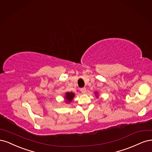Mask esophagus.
Wrapping results in <instances>:
<instances>
[{
	"mask_svg": "<svg viewBox=\"0 0 152 152\" xmlns=\"http://www.w3.org/2000/svg\"><path fill=\"white\" fill-rule=\"evenodd\" d=\"M81 91L83 94H86V89L85 88H83L81 89Z\"/></svg>",
	"mask_w": 152,
	"mask_h": 152,
	"instance_id": "34e87169",
	"label": "esophagus"
}]
</instances>
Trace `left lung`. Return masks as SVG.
Listing matches in <instances>:
<instances>
[{"label": "left lung", "mask_w": 152, "mask_h": 152, "mask_svg": "<svg viewBox=\"0 0 152 152\" xmlns=\"http://www.w3.org/2000/svg\"><path fill=\"white\" fill-rule=\"evenodd\" d=\"M95 96H96V98H99V95H98V92H97V91L95 92Z\"/></svg>", "instance_id": "obj_1"}]
</instances>
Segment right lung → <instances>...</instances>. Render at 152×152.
<instances>
[{
  "instance_id": "add662e5",
  "label": "right lung",
  "mask_w": 152,
  "mask_h": 152,
  "mask_svg": "<svg viewBox=\"0 0 152 152\" xmlns=\"http://www.w3.org/2000/svg\"><path fill=\"white\" fill-rule=\"evenodd\" d=\"M75 96V94L72 92H67L64 95V99H65V102L66 103H68V104H69L72 102V100L74 99V97Z\"/></svg>"
}]
</instances>
